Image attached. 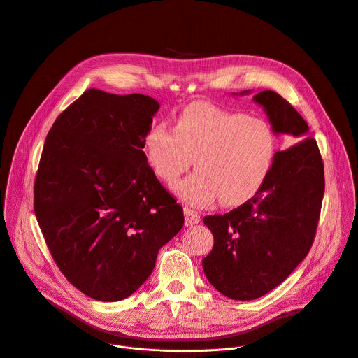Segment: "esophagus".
Returning a JSON list of instances; mask_svg holds the SVG:
<instances>
[{
  "instance_id": "obj_1",
  "label": "esophagus",
  "mask_w": 358,
  "mask_h": 358,
  "mask_svg": "<svg viewBox=\"0 0 358 358\" xmlns=\"http://www.w3.org/2000/svg\"><path fill=\"white\" fill-rule=\"evenodd\" d=\"M184 215H185V225L189 227V225H195L201 221V217H199V213L189 208V207H184Z\"/></svg>"
}]
</instances>
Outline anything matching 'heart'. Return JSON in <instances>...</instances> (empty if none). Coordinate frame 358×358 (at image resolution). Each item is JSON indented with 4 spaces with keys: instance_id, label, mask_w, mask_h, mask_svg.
<instances>
[{
    "instance_id": "b5f03b06",
    "label": "heart",
    "mask_w": 358,
    "mask_h": 358,
    "mask_svg": "<svg viewBox=\"0 0 358 358\" xmlns=\"http://www.w3.org/2000/svg\"><path fill=\"white\" fill-rule=\"evenodd\" d=\"M278 152L272 124L258 116L194 103L174 122L152 126L144 138L148 166L166 185L174 187L194 159L196 171L180 182L177 194L194 206L218 196L238 207L257 196L268 182Z\"/></svg>"
}]
</instances>
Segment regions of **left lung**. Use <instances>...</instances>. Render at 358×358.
<instances>
[{
	"label": "left lung",
	"mask_w": 358,
	"mask_h": 358,
	"mask_svg": "<svg viewBox=\"0 0 358 358\" xmlns=\"http://www.w3.org/2000/svg\"><path fill=\"white\" fill-rule=\"evenodd\" d=\"M253 100L265 108L275 133L296 143L276 152L271 177L257 196L224 215L203 217L214 235L203 272L234 300L266 294L308 257L324 195V164L308 123L273 90L259 92Z\"/></svg>",
	"instance_id": "left-lung-1"
}]
</instances>
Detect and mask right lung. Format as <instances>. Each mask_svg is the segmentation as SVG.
I'll list each match as a JSON object with an SVG mask.
<instances>
[{"mask_svg":"<svg viewBox=\"0 0 358 358\" xmlns=\"http://www.w3.org/2000/svg\"><path fill=\"white\" fill-rule=\"evenodd\" d=\"M159 108L140 93L87 89L45 138L34 182L39 228L66 280L100 301L133 294L184 225L143 151Z\"/></svg>","mask_w":358,"mask_h":358,"instance_id":"add662e5","label":"right lung"}]
</instances>
